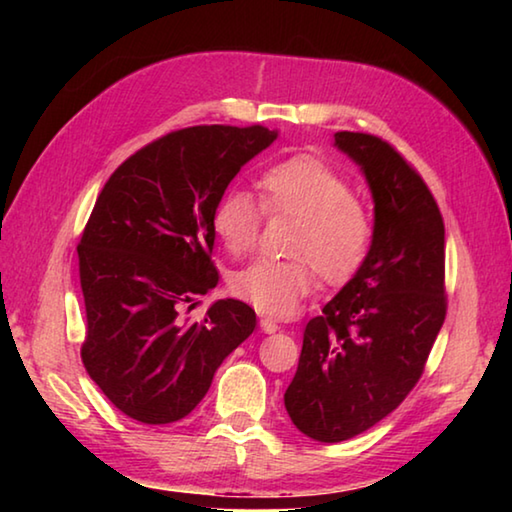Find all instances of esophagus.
Wrapping results in <instances>:
<instances>
[{"label": "esophagus", "mask_w": 512, "mask_h": 512, "mask_svg": "<svg viewBox=\"0 0 512 512\" xmlns=\"http://www.w3.org/2000/svg\"><path fill=\"white\" fill-rule=\"evenodd\" d=\"M259 327H262V332H266V334H275L277 329H280V325H277L273 318H262L259 320Z\"/></svg>", "instance_id": "34e87169"}]
</instances>
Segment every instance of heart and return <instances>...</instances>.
I'll return each instance as SVG.
<instances>
[{"label": "heart", "mask_w": 512, "mask_h": 512, "mask_svg": "<svg viewBox=\"0 0 512 512\" xmlns=\"http://www.w3.org/2000/svg\"><path fill=\"white\" fill-rule=\"evenodd\" d=\"M259 203L244 189H228L212 210V230L223 248L244 255L257 244L266 216H293L291 259L259 257L230 277V291L255 309L287 316L314 287L345 282L366 262L372 246V214L348 180L314 155H293L257 178Z\"/></svg>", "instance_id": "heart-1"}]
</instances>
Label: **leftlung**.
Wrapping results in <instances>:
<instances>
[{
    "mask_svg": "<svg viewBox=\"0 0 512 512\" xmlns=\"http://www.w3.org/2000/svg\"><path fill=\"white\" fill-rule=\"evenodd\" d=\"M375 198V235L357 275L305 327L284 393L293 424L318 443L359 436L404 402L447 316L445 223L422 176L393 144L334 133Z\"/></svg>",
    "mask_w": 512,
    "mask_h": 512,
    "instance_id": "obj_1",
    "label": "left lung"
}]
</instances>
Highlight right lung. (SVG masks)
<instances>
[{"instance_id":"obj_1","label":"right lung","mask_w":512,"mask_h":512,"mask_svg":"<svg viewBox=\"0 0 512 512\" xmlns=\"http://www.w3.org/2000/svg\"><path fill=\"white\" fill-rule=\"evenodd\" d=\"M277 137L266 126H189L124 160L103 185L76 253L85 300L81 359L117 409L176 422L203 400L221 361L257 325L241 300L187 314L219 282L212 210Z\"/></svg>"}]
</instances>
